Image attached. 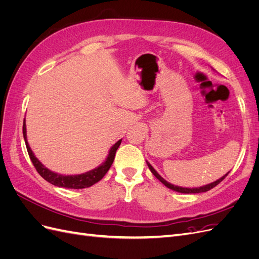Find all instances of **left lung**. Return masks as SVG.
Wrapping results in <instances>:
<instances>
[{
  "instance_id": "left-lung-1",
  "label": "left lung",
  "mask_w": 259,
  "mask_h": 259,
  "mask_svg": "<svg viewBox=\"0 0 259 259\" xmlns=\"http://www.w3.org/2000/svg\"><path fill=\"white\" fill-rule=\"evenodd\" d=\"M147 164H148V167L150 168L151 173H152L156 178H158L162 184L165 185L167 188H169V189L174 190V191H177V192H180V193H200V192H206V191H208V190H210V189H213V188H214V187H216V186H217L219 183H221V182H223V180L225 179V177L229 174V171H228V173H227L225 176H223L222 178H219V179H217V180H216V182L211 183V184H208V185H206V186L199 187V188H183V187L174 186V185H171V184L167 183L165 179L162 178L158 173H156V170H155V169L150 165V164H149L148 162H147Z\"/></svg>"
}]
</instances>
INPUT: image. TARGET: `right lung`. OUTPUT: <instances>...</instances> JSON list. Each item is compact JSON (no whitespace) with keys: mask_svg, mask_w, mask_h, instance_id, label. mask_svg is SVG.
<instances>
[{"mask_svg":"<svg viewBox=\"0 0 259 259\" xmlns=\"http://www.w3.org/2000/svg\"><path fill=\"white\" fill-rule=\"evenodd\" d=\"M22 134H23V138H25L26 142V146H27V150L29 153V156L31 161H32L33 165L35 167V169L37 170V173L40 174L46 182L51 183L54 186L57 187H64V188H69V189H83V188H89L91 186H93L94 184L98 183L99 180L103 178L107 171L110 168V166L112 165L114 156H115V152L117 150V148L121 145L122 139H120L119 142H116L110 149L109 151V154L107 156L106 161L101 164L100 166H98L97 168H94L88 173L84 174H80V175H60L57 173H54V171L50 170L49 168H46L43 164L38 161L31 148L29 147L28 140H27V131H26V120H23V125H22Z\"/></svg>","mask_w":259,"mask_h":259,"instance_id":"1","label":"right lung"}]
</instances>
